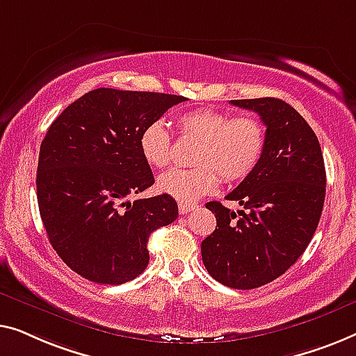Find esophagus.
Returning a JSON list of instances; mask_svg holds the SVG:
<instances>
[{"instance_id":"esophagus-1","label":"esophagus","mask_w":356,"mask_h":356,"mask_svg":"<svg viewBox=\"0 0 356 356\" xmlns=\"http://www.w3.org/2000/svg\"><path fill=\"white\" fill-rule=\"evenodd\" d=\"M198 207L197 204H190V203H179V213L180 214H187V213H192L197 209Z\"/></svg>"}]
</instances>
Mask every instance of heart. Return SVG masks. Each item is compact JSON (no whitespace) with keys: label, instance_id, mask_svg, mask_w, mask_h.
<instances>
[{"label":"heart","instance_id":"1","mask_svg":"<svg viewBox=\"0 0 356 356\" xmlns=\"http://www.w3.org/2000/svg\"><path fill=\"white\" fill-rule=\"evenodd\" d=\"M177 126L185 137L197 138L202 147L195 153L193 169H172L159 176L161 193L182 203L197 202L213 193L224 182L237 184L247 179L261 161L266 132L257 118H232L211 108L180 114ZM138 148L149 166L163 169L171 163V137L161 122H152L142 130Z\"/></svg>","mask_w":356,"mask_h":356}]
</instances>
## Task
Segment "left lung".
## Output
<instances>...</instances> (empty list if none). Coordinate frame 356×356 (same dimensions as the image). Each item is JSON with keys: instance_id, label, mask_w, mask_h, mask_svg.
<instances>
[{"instance_id": "obj_1", "label": "left lung", "mask_w": 356, "mask_h": 356, "mask_svg": "<svg viewBox=\"0 0 356 356\" xmlns=\"http://www.w3.org/2000/svg\"><path fill=\"white\" fill-rule=\"evenodd\" d=\"M266 126V147L258 168L227 200L207 203L216 229L202 242L207 271L232 289H257L287 271L316 232L326 197V169L318 137L308 122L279 98L232 99Z\"/></svg>"}]
</instances>
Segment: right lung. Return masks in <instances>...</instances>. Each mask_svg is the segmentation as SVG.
Listing matches in <instances>:
<instances>
[{
	"label": "right lung",
	"mask_w": 356,
	"mask_h": 356,
	"mask_svg": "<svg viewBox=\"0 0 356 356\" xmlns=\"http://www.w3.org/2000/svg\"><path fill=\"white\" fill-rule=\"evenodd\" d=\"M179 95L97 88L64 109L38 154L37 200L51 247L72 271L119 285L148 266L153 230L179 216L169 195L129 202L154 177L138 148Z\"/></svg>",
	"instance_id": "1"
}]
</instances>
